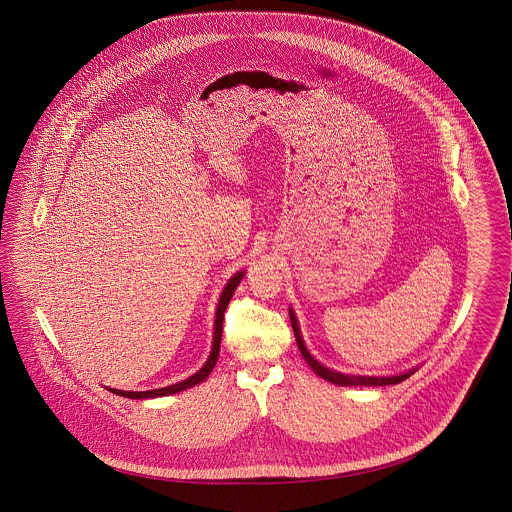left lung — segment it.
I'll list each match as a JSON object with an SVG mask.
<instances>
[{"instance_id":"obj_1","label":"left lung","mask_w":512,"mask_h":512,"mask_svg":"<svg viewBox=\"0 0 512 512\" xmlns=\"http://www.w3.org/2000/svg\"><path fill=\"white\" fill-rule=\"evenodd\" d=\"M290 318H292L293 334H295V341H297V347L303 355V359L309 363V366L317 372L320 378L332 382V384H338V386H393V384H399L403 380H407L411 374H414V370H409L405 374H399V376H382V378H376V376H351V374H341V372H334L326 366L320 365L315 357H311V353L307 351L305 347V341L301 338V332H299V326H297V320L293 311H290Z\"/></svg>"}]
</instances>
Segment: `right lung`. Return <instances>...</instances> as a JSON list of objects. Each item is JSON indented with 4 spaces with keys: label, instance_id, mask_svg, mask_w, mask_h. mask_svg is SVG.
<instances>
[{
    "label": "right lung",
    "instance_id": "obj_1",
    "mask_svg": "<svg viewBox=\"0 0 512 512\" xmlns=\"http://www.w3.org/2000/svg\"><path fill=\"white\" fill-rule=\"evenodd\" d=\"M242 278H244V272L234 274V276L230 278V282L226 284L224 292L220 295L219 307H217V318H215V338H213V349H211V355H209L207 363L203 365V368H201L199 372H195L194 376H190V378H188V380H184V382H178V384H174V386L161 388V390L111 391H113V393H117V395H121V397H128V399H147V397H163V395H172V393L188 390V388H192L195 384L203 382V380L211 374L213 366L217 365V359H219L220 351V338H222V320H224V311H226V307H228V303H230V299H232V295L236 292V288H238V284H240V280H242Z\"/></svg>",
    "mask_w": 512,
    "mask_h": 512
}]
</instances>
